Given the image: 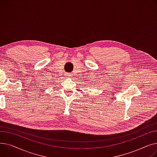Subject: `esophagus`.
Segmentation results:
<instances>
[{
	"mask_svg": "<svg viewBox=\"0 0 157 157\" xmlns=\"http://www.w3.org/2000/svg\"><path fill=\"white\" fill-rule=\"evenodd\" d=\"M72 74L71 73H67V75H66V76H67V77H72Z\"/></svg>",
	"mask_w": 157,
	"mask_h": 157,
	"instance_id": "obj_1",
	"label": "esophagus"
}]
</instances>
